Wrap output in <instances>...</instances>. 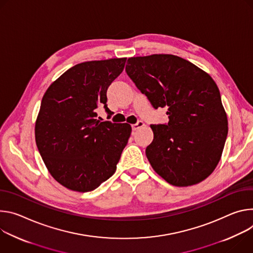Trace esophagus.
Here are the masks:
<instances>
[{
  "label": "esophagus",
  "instance_id": "obj_1",
  "mask_svg": "<svg viewBox=\"0 0 253 253\" xmlns=\"http://www.w3.org/2000/svg\"><path fill=\"white\" fill-rule=\"evenodd\" d=\"M143 126H145V124L142 121H138L136 124L131 126V128H132V130H137L138 128H141Z\"/></svg>",
  "mask_w": 253,
  "mask_h": 253
}]
</instances>
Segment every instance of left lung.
<instances>
[{"instance_id":"obj_1","label":"left lung","mask_w":253,"mask_h":253,"mask_svg":"<svg viewBox=\"0 0 253 253\" xmlns=\"http://www.w3.org/2000/svg\"><path fill=\"white\" fill-rule=\"evenodd\" d=\"M126 71L154 108H168L169 123L151 125L154 139L146 149L156 173L177 187L209 177L228 133L226 112L212 77L171 54L128 58Z\"/></svg>"}]
</instances>
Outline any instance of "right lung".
<instances>
[{"label":"right lung","mask_w":253,"mask_h":253,"mask_svg":"<svg viewBox=\"0 0 253 253\" xmlns=\"http://www.w3.org/2000/svg\"><path fill=\"white\" fill-rule=\"evenodd\" d=\"M126 58L76 64L46 90L35 124L39 153L51 176L65 188L89 192L115 174L131 132L128 124L97 120L109 115L106 91Z\"/></svg>","instance_id":"1"}]
</instances>
